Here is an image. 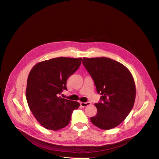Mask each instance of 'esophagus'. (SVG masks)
<instances>
[{
    "mask_svg": "<svg viewBox=\"0 0 159 159\" xmlns=\"http://www.w3.org/2000/svg\"><path fill=\"white\" fill-rule=\"evenodd\" d=\"M80 106L82 107H87L88 105H90L91 104V103H90V102H86V103H85V102H80Z\"/></svg>",
    "mask_w": 159,
    "mask_h": 159,
    "instance_id": "34e87169",
    "label": "esophagus"
}]
</instances>
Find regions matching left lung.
Here are the masks:
<instances>
[{"label":"left lung","mask_w":159,"mask_h":159,"mask_svg":"<svg viewBox=\"0 0 159 159\" xmlns=\"http://www.w3.org/2000/svg\"><path fill=\"white\" fill-rule=\"evenodd\" d=\"M82 63L92 76L101 101L95 105L97 115L90 118L105 130L118 126L131 111L136 98V85L129 69L108 57H83Z\"/></svg>","instance_id":"8db88e82"}]
</instances>
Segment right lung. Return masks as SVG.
Wrapping results in <instances>:
<instances>
[{
    "instance_id": "add662e5",
    "label": "right lung",
    "mask_w": 159,
    "mask_h": 159,
    "mask_svg": "<svg viewBox=\"0 0 159 159\" xmlns=\"http://www.w3.org/2000/svg\"><path fill=\"white\" fill-rule=\"evenodd\" d=\"M82 58L59 57L39 62L31 69L28 77L26 98L37 121L48 129L57 131L70 122L77 102L61 98L67 90V79L81 64Z\"/></svg>"
}]
</instances>
